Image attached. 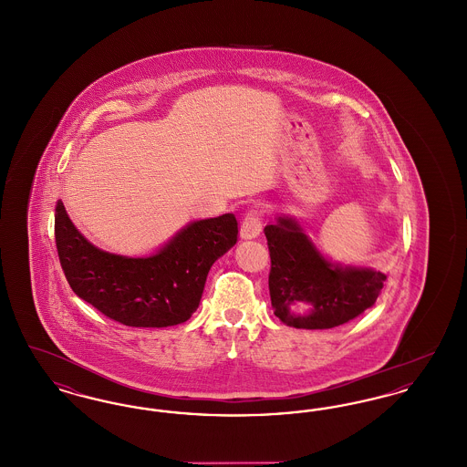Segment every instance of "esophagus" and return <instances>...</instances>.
Returning <instances> with one entry per match:
<instances>
[{"label":"esophagus","instance_id":"34e87169","mask_svg":"<svg viewBox=\"0 0 467 467\" xmlns=\"http://www.w3.org/2000/svg\"><path fill=\"white\" fill-rule=\"evenodd\" d=\"M263 210L259 206L250 208L244 213V223H242V238L244 240H252L257 238L263 231Z\"/></svg>","mask_w":467,"mask_h":467}]
</instances>
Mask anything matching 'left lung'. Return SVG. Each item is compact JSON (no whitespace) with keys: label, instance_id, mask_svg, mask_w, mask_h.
I'll return each instance as SVG.
<instances>
[{"label":"left lung","instance_id":"obj_1","mask_svg":"<svg viewBox=\"0 0 467 467\" xmlns=\"http://www.w3.org/2000/svg\"><path fill=\"white\" fill-rule=\"evenodd\" d=\"M275 315L296 329H331L371 308L385 275L373 269L334 266L313 246L301 225L278 217L265 227Z\"/></svg>","mask_w":467,"mask_h":467}]
</instances>
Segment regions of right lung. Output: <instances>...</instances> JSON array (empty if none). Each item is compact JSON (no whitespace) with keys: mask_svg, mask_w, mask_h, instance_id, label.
Listing matches in <instances>:
<instances>
[{"mask_svg":"<svg viewBox=\"0 0 467 467\" xmlns=\"http://www.w3.org/2000/svg\"><path fill=\"white\" fill-rule=\"evenodd\" d=\"M56 246L73 292L111 320L130 327H168L200 306L210 267L238 242L233 213L187 225L159 254L113 255L90 244L56 204Z\"/></svg>","mask_w":467,"mask_h":467,"instance_id":"right-lung-1","label":"right lung"}]
</instances>
